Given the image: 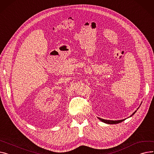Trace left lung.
Instances as JSON below:
<instances>
[{
  "mask_svg": "<svg viewBox=\"0 0 154 154\" xmlns=\"http://www.w3.org/2000/svg\"><path fill=\"white\" fill-rule=\"evenodd\" d=\"M136 112V111L135 112H134V113H133L131 116H132L133 115H134L135 112ZM98 119L100 120H101L102 122H105V123H107V124H109V125H112V124H117V123H119V122L123 121L125 119H122V120H118V121H112V120H106V119H101V118H98Z\"/></svg>",
  "mask_w": 154,
  "mask_h": 154,
  "instance_id": "obj_1",
  "label": "left lung"
}]
</instances>
